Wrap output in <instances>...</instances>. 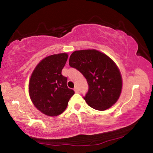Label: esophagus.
Returning a JSON list of instances; mask_svg holds the SVG:
<instances>
[{
    "instance_id": "1",
    "label": "esophagus",
    "mask_w": 153,
    "mask_h": 153,
    "mask_svg": "<svg viewBox=\"0 0 153 153\" xmlns=\"http://www.w3.org/2000/svg\"><path fill=\"white\" fill-rule=\"evenodd\" d=\"M74 91H75V92H76V93H77V92H79V90H78V88H77V86H76V87H75V88H74Z\"/></svg>"
}]
</instances>
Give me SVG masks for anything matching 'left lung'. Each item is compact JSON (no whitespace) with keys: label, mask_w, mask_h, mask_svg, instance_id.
Masks as SVG:
<instances>
[{"label":"left lung","mask_w":153,"mask_h":153,"mask_svg":"<svg viewBox=\"0 0 153 153\" xmlns=\"http://www.w3.org/2000/svg\"><path fill=\"white\" fill-rule=\"evenodd\" d=\"M69 63L87 80L88 90L84 98L90 107L105 111L117 102L122 79L117 65L108 56L96 50L76 51L71 55Z\"/></svg>","instance_id":"obj_1"}]
</instances>
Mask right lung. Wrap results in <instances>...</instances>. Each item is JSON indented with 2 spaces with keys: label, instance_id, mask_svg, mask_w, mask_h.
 Wrapping results in <instances>:
<instances>
[{
  "label": "right lung",
  "instance_id": "right-lung-1",
  "mask_svg": "<svg viewBox=\"0 0 153 153\" xmlns=\"http://www.w3.org/2000/svg\"><path fill=\"white\" fill-rule=\"evenodd\" d=\"M67 58L66 53L48 56L38 64L31 76V100L35 107L46 115L61 114L75 93L67 87V77L61 74Z\"/></svg>",
  "mask_w": 153,
  "mask_h": 153
}]
</instances>
